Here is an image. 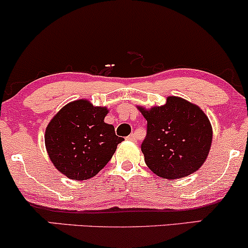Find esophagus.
<instances>
[{
	"label": "esophagus",
	"mask_w": 248,
	"mask_h": 248,
	"mask_svg": "<svg viewBox=\"0 0 248 248\" xmlns=\"http://www.w3.org/2000/svg\"><path fill=\"white\" fill-rule=\"evenodd\" d=\"M136 138H137L136 133H131L130 136H127V139H129V140H136Z\"/></svg>",
	"instance_id": "34e87169"
}]
</instances>
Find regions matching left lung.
I'll return each mask as SVG.
<instances>
[{"instance_id": "8db88e82", "label": "left lung", "mask_w": 248, "mask_h": 248, "mask_svg": "<svg viewBox=\"0 0 248 248\" xmlns=\"http://www.w3.org/2000/svg\"><path fill=\"white\" fill-rule=\"evenodd\" d=\"M147 121L141 152L146 165L164 179H177L196 172L206 160L212 143V126L197 105L170 96L166 104L146 110Z\"/></svg>"}]
</instances>
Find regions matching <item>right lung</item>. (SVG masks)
<instances>
[{
	"label": "right lung",
	"mask_w": 248,
	"mask_h": 248,
	"mask_svg": "<svg viewBox=\"0 0 248 248\" xmlns=\"http://www.w3.org/2000/svg\"><path fill=\"white\" fill-rule=\"evenodd\" d=\"M108 112L107 108L79 99L63 107L50 121L44 140L50 160L61 173L87 180L109 163L124 139L104 122Z\"/></svg>",
	"instance_id": "1"
}]
</instances>
